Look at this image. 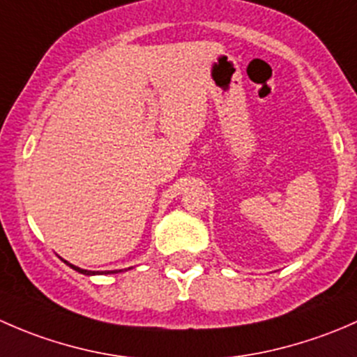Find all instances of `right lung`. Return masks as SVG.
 I'll return each mask as SVG.
<instances>
[{
    "label": "right lung",
    "mask_w": 357,
    "mask_h": 357,
    "mask_svg": "<svg viewBox=\"0 0 357 357\" xmlns=\"http://www.w3.org/2000/svg\"><path fill=\"white\" fill-rule=\"evenodd\" d=\"M66 262L67 266H70L72 269H75V271H79V273H82V275H98V271H88V269H81V268H77V266H74V264H68L67 261H63ZM103 273V271H102ZM105 273H117V271H105Z\"/></svg>",
    "instance_id": "1"
}]
</instances>
